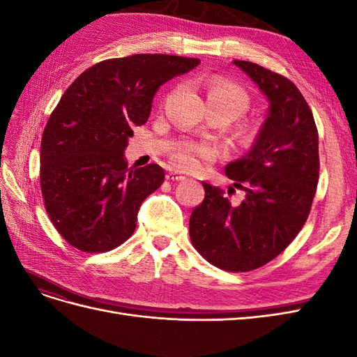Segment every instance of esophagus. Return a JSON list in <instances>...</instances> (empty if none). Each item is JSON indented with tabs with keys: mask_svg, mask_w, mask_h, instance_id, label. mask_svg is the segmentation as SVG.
I'll use <instances>...</instances> for the list:
<instances>
[{
	"mask_svg": "<svg viewBox=\"0 0 357 357\" xmlns=\"http://www.w3.org/2000/svg\"><path fill=\"white\" fill-rule=\"evenodd\" d=\"M186 177L185 176H181L180 172H177V171H169L168 174H167V180H169V181H181V180H185Z\"/></svg>",
	"mask_w": 357,
	"mask_h": 357,
	"instance_id": "esophagus-1",
	"label": "esophagus"
}]
</instances>
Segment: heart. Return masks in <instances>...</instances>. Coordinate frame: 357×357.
<instances>
[{
	"label": "heart",
	"instance_id": "obj_1",
	"mask_svg": "<svg viewBox=\"0 0 357 357\" xmlns=\"http://www.w3.org/2000/svg\"><path fill=\"white\" fill-rule=\"evenodd\" d=\"M205 98H207L210 113L223 114L229 121L243 116L250 105L248 93L241 86L222 77H215L208 82L207 89H205ZM219 156L220 152L215 146L188 144L172 152L171 160L178 169L198 171L205 162H213Z\"/></svg>",
	"mask_w": 357,
	"mask_h": 357
}]
</instances>
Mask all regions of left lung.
<instances>
[{
  "label": "left lung",
  "instance_id": "1",
  "mask_svg": "<svg viewBox=\"0 0 357 357\" xmlns=\"http://www.w3.org/2000/svg\"><path fill=\"white\" fill-rule=\"evenodd\" d=\"M269 101L252 150L226 165L228 193L202 181L205 198L193 208L189 234L198 253L223 271L245 273L273 261L307 222L319 183V132L312 112L284 75L234 61ZM245 190L238 204L227 197Z\"/></svg>",
  "mask_w": 357,
  "mask_h": 357
}]
</instances>
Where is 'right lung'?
<instances>
[{
  "label": "right lung",
  "mask_w": 357,
  "mask_h": 357,
  "mask_svg": "<svg viewBox=\"0 0 357 357\" xmlns=\"http://www.w3.org/2000/svg\"><path fill=\"white\" fill-rule=\"evenodd\" d=\"M198 63L160 53L105 59L63 92L43 131L40 185L49 218L70 245L104 253L134 234L139 205L165 174L158 164L129 168L128 138L147 122L159 86Z\"/></svg>",
  "instance_id": "add662e5"
}]
</instances>
